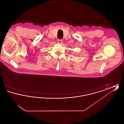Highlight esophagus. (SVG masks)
Listing matches in <instances>:
<instances>
[{"label":"esophagus","mask_w":124,"mask_h":124,"mask_svg":"<svg viewBox=\"0 0 124 124\" xmlns=\"http://www.w3.org/2000/svg\"><path fill=\"white\" fill-rule=\"evenodd\" d=\"M62 42H63L62 39H59L58 41V42L59 43V44H61L62 43Z\"/></svg>","instance_id":"1"}]
</instances>
